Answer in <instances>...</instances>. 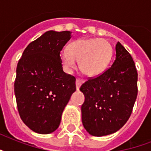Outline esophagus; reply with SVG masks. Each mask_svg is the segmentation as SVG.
Instances as JSON below:
<instances>
[{"mask_svg":"<svg viewBox=\"0 0 151 151\" xmlns=\"http://www.w3.org/2000/svg\"><path fill=\"white\" fill-rule=\"evenodd\" d=\"M84 82V81L80 78H77L76 79V86H77V89H79V88L81 87V85H82V83Z\"/></svg>","mask_w":151,"mask_h":151,"instance_id":"34e87169","label":"esophagus"}]
</instances>
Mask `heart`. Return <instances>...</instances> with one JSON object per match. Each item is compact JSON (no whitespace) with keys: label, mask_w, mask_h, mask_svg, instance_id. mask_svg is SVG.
<instances>
[{"label":"heart","mask_w":151,"mask_h":151,"mask_svg":"<svg viewBox=\"0 0 151 151\" xmlns=\"http://www.w3.org/2000/svg\"><path fill=\"white\" fill-rule=\"evenodd\" d=\"M113 56L112 45L105 39L81 38L71 42L60 54L61 61L67 70L79 68L88 76H97L109 66Z\"/></svg>","instance_id":"b5f03b06"}]
</instances>
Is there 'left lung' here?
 Here are the masks:
<instances>
[{"mask_svg": "<svg viewBox=\"0 0 151 151\" xmlns=\"http://www.w3.org/2000/svg\"><path fill=\"white\" fill-rule=\"evenodd\" d=\"M115 49L111 67L89 78L80 88L85 95L82 123L92 136L110 135L124 126L138 94V73L131 55L120 42Z\"/></svg>", "mask_w": 151, "mask_h": 151, "instance_id": "left-lung-1", "label": "left lung"}]
</instances>
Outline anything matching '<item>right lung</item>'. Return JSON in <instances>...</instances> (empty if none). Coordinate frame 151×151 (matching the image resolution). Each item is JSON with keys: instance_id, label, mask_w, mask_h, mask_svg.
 <instances>
[{"instance_id": "obj_1", "label": "right lung", "mask_w": 151, "mask_h": 151, "mask_svg": "<svg viewBox=\"0 0 151 151\" xmlns=\"http://www.w3.org/2000/svg\"><path fill=\"white\" fill-rule=\"evenodd\" d=\"M70 34L46 32L28 45L18 63L14 84L18 111L24 124L37 133L56 130L76 91L75 77L63 72L60 59Z\"/></svg>"}]
</instances>
